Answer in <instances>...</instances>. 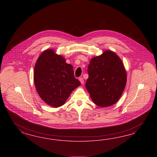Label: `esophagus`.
Listing matches in <instances>:
<instances>
[{
  "mask_svg": "<svg viewBox=\"0 0 157 157\" xmlns=\"http://www.w3.org/2000/svg\"><path fill=\"white\" fill-rule=\"evenodd\" d=\"M79 80L80 81V82H81V83L82 85H83V84L84 83V80H83V79L82 78H80L79 79Z\"/></svg>",
  "mask_w": 157,
  "mask_h": 157,
  "instance_id": "obj_1",
  "label": "esophagus"
}]
</instances>
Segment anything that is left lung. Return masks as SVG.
Segmentation results:
<instances>
[{"label":"left lung","instance_id":"left-lung-1","mask_svg":"<svg viewBox=\"0 0 157 157\" xmlns=\"http://www.w3.org/2000/svg\"><path fill=\"white\" fill-rule=\"evenodd\" d=\"M87 71L86 87L94 103L101 108L116 104L127 83V72L119 56L106 50L91 59Z\"/></svg>","mask_w":157,"mask_h":157}]
</instances>
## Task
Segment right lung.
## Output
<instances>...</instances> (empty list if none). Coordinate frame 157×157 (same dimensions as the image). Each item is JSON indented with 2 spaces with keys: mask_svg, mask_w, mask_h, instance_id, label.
Here are the masks:
<instances>
[{
  "mask_svg": "<svg viewBox=\"0 0 157 157\" xmlns=\"http://www.w3.org/2000/svg\"><path fill=\"white\" fill-rule=\"evenodd\" d=\"M34 83L40 98L53 108L64 104L73 90L81 85L74 76L71 64L52 49L43 51L37 59Z\"/></svg>",
  "mask_w": 157,
  "mask_h": 157,
  "instance_id": "1",
  "label": "right lung"
}]
</instances>
